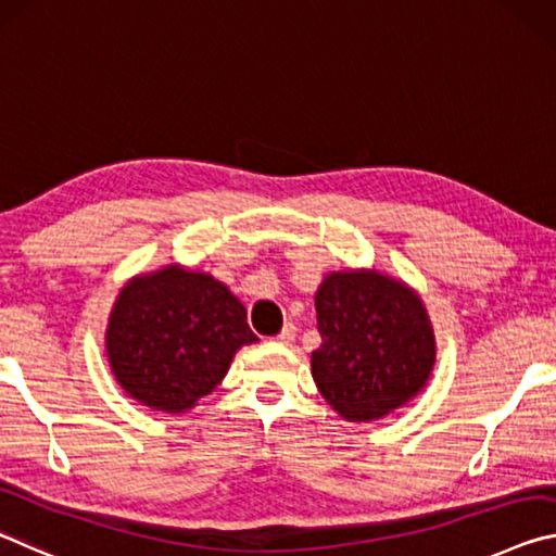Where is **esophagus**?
Returning a JSON list of instances; mask_svg holds the SVG:
<instances>
[{
	"instance_id": "esophagus-1",
	"label": "esophagus",
	"mask_w": 556,
	"mask_h": 556,
	"mask_svg": "<svg viewBox=\"0 0 556 556\" xmlns=\"http://www.w3.org/2000/svg\"><path fill=\"white\" fill-rule=\"evenodd\" d=\"M295 340V325L293 323H288L283 330H280L278 334H276V342H280V344H290Z\"/></svg>"
}]
</instances>
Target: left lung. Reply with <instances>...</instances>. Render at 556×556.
I'll list each match as a JSON object with an SVG mask.
<instances>
[{"mask_svg":"<svg viewBox=\"0 0 556 556\" xmlns=\"http://www.w3.org/2000/svg\"><path fill=\"white\" fill-rule=\"evenodd\" d=\"M320 348L313 379L344 421L369 424L406 406L429 384L435 334L424 300L375 268L332 270L315 293Z\"/></svg>","mask_w":556,"mask_h":556,"instance_id":"left-lung-1","label":"left lung"}]
</instances>
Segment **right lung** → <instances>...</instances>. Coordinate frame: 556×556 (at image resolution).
<instances>
[{
  "label": "right lung",
  "instance_id": "right-lung-1",
  "mask_svg": "<svg viewBox=\"0 0 556 556\" xmlns=\"http://www.w3.org/2000/svg\"><path fill=\"white\" fill-rule=\"evenodd\" d=\"M258 342L245 307L212 273L167 263L123 286L108 317L105 354L135 402L185 414L222 384L233 354Z\"/></svg>",
  "mask_w": 556,
  "mask_h": 556
}]
</instances>
